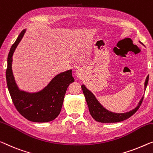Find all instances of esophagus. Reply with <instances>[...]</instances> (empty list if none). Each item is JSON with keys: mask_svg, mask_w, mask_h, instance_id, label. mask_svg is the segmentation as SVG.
I'll return each instance as SVG.
<instances>
[{"mask_svg": "<svg viewBox=\"0 0 153 153\" xmlns=\"http://www.w3.org/2000/svg\"><path fill=\"white\" fill-rule=\"evenodd\" d=\"M82 72L83 71L82 69H77L76 70V76L78 77H80L82 76Z\"/></svg>", "mask_w": 153, "mask_h": 153, "instance_id": "1", "label": "esophagus"}]
</instances>
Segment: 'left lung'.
Listing matches in <instances>:
<instances>
[{
    "label": "left lung",
    "mask_w": 153,
    "mask_h": 153,
    "mask_svg": "<svg viewBox=\"0 0 153 153\" xmlns=\"http://www.w3.org/2000/svg\"><path fill=\"white\" fill-rule=\"evenodd\" d=\"M149 76H148L145 82V90L146 88L148 82H149ZM82 89L83 93L84 96H85L86 103H87L88 110H89L91 116L95 121L101 123L119 122L128 119L137 111L143 100V97L142 100H140L138 106L135 109L130 111V112L125 113H114L104 108L99 103L93 93L85 87V86L82 85Z\"/></svg>",
    "instance_id": "8db88e82"
}]
</instances>
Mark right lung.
I'll return each mask as SVG.
<instances>
[{
    "label": "right lung",
    "mask_w": 153,
    "mask_h": 153,
    "mask_svg": "<svg viewBox=\"0 0 153 153\" xmlns=\"http://www.w3.org/2000/svg\"><path fill=\"white\" fill-rule=\"evenodd\" d=\"M22 30L11 46L7 58L6 80L9 92L16 108L25 118L34 122H47L58 117L62 108L66 91L74 82L72 70L56 76L44 89L36 93H28L18 89L11 71L12 56L23 37Z\"/></svg>",
    "instance_id": "1"
}]
</instances>
